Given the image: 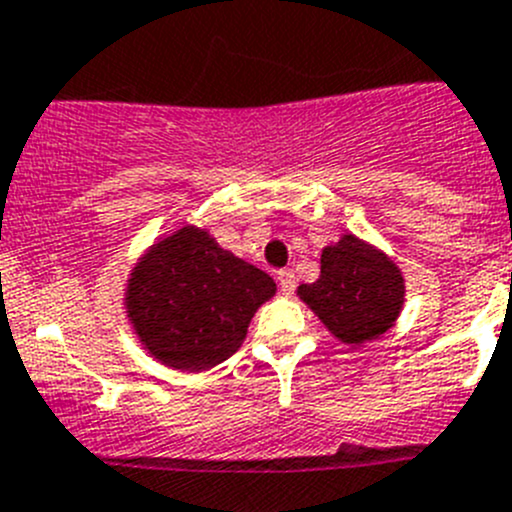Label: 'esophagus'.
<instances>
[{"label": "esophagus", "instance_id": "esophagus-1", "mask_svg": "<svg viewBox=\"0 0 512 512\" xmlns=\"http://www.w3.org/2000/svg\"><path fill=\"white\" fill-rule=\"evenodd\" d=\"M276 279H279V287L284 294H292L294 287H297V276H294L292 269H281Z\"/></svg>", "mask_w": 512, "mask_h": 512}]
</instances>
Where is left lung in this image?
<instances>
[{"label":"left lung","mask_w":512,"mask_h":512,"mask_svg":"<svg viewBox=\"0 0 512 512\" xmlns=\"http://www.w3.org/2000/svg\"><path fill=\"white\" fill-rule=\"evenodd\" d=\"M320 279L302 284L299 299L345 345L378 340L403 309V274L381 248L345 233L322 248Z\"/></svg>","instance_id":"1"}]
</instances>
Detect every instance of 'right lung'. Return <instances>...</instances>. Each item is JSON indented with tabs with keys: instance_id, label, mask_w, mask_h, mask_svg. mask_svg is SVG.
<instances>
[{
	"instance_id": "add662e5",
	"label": "right lung",
	"mask_w": 512,
	"mask_h": 512,
	"mask_svg": "<svg viewBox=\"0 0 512 512\" xmlns=\"http://www.w3.org/2000/svg\"><path fill=\"white\" fill-rule=\"evenodd\" d=\"M274 294L266 271L220 248L208 228L182 225L134 264L124 304L159 363L200 373L241 348L251 317Z\"/></svg>"
}]
</instances>
